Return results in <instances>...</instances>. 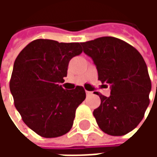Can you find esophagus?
<instances>
[{
    "label": "esophagus",
    "instance_id": "1",
    "mask_svg": "<svg viewBox=\"0 0 157 157\" xmlns=\"http://www.w3.org/2000/svg\"><path fill=\"white\" fill-rule=\"evenodd\" d=\"M92 92H89V91H86V96H90L92 95Z\"/></svg>",
    "mask_w": 157,
    "mask_h": 157
}]
</instances>
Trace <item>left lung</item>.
I'll return each instance as SVG.
<instances>
[{
  "instance_id": "left-lung-1",
  "label": "left lung",
  "mask_w": 157,
  "mask_h": 157,
  "mask_svg": "<svg viewBox=\"0 0 157 157\" xmlns=\"http://www.w3.org/2000/svg\"><path fill=\"white\" fill-rule=\"evenodd\" d=\"M86 55L93 59L102 86L111 95L99 96L101 104L93 111L97 124L106 134L121 136L140 123L150 103L151 82L140 52L114 37H102L81 43Z\"/></svg>"
}]
</instances>
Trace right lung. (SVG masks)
Masks as SVG:
<instances>
[{
	"label": "right lung",
	"instance_id": "add662e5",
	"mask_svg": "<svg viewBox=\"0 0 157 157\" xmlns=\"http://www.w3.org/2000/svg\"><path fill=\"white\" fill-rule=\"evenodd\" d=\"M79 43L36 39L19 53L13 65L10 91L22 121L36 134L55 138L68 133L75 110L86 98L81 86L65 90L70 60L81 55Z\"/></svg>",
	"mask_w": 157,
	"mask_h": 157
}]
</instances>
